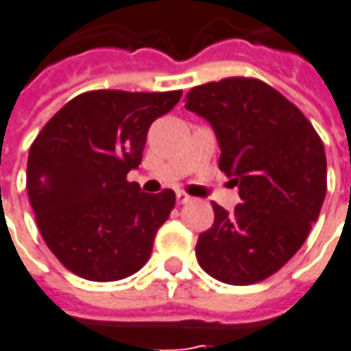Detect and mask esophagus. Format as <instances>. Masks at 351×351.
Segmentation results:
<instances>
[{"instance_id": "34e87169", "label": "esophagus", "mask_w": 351, "mask_h": 351, "mask_svg": "<svg viewBox=\"0 0 351 351\" xmlns=\"http://www.w3.org/2000/svg\"><path fill=\"white\" fill-rule=\"evenodd\" d=\"M176 199H178V202H180V204H187V202H191V197L189 195H187V193H183V191H178V193H176Z\"/></svg>"}]
</instances>
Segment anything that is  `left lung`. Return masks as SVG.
<instances>
[{
    "label": "left lung",
    "mask_w": 351,
    "mask_h": 351,
    "mask_svg": "<svg viewBox=\"0 0 351 351\" xmlns=\"http://www.w3.org/2000/svg\"><path fill=\"white\" fill-rule=\"evenodd\" d=\"M185 108L212 125L219 170L239 187L241 204L214 208L197 260L214 279L252 285L279 271L308 239L327 193V158L317 132L271 86L226 78L197 86Z\"/></svg>",
    "instance_id": "obj_1"
}]
</instances>
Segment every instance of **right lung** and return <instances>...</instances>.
<instances>
[{
    "label": "right lung",
    "instance_id": "1",
    "mask_svg": "<svg viewBox=\"0 0 351 351\" xmlns=\"http://www.w3.org/2000/svg\"><path fill=\"white\" fill-rule=\"evenodd\" d=\"M181 91H88L43 125L28 152L26 189L45 245L88 281H120L151 258L176 193L151 195L130 183L147 132Z\"/></svg>",
    "mask_w": 351,
    "mask_h": 351
}]
</instances>
